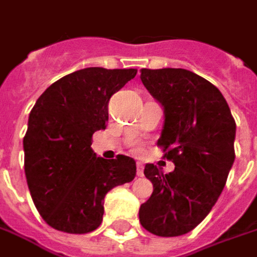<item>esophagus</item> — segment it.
Wrapping results in <instances>:
<instances>
[{"mask_svg":"<svg viewBox=\"0 0 257 257\" xmlns=\"http://www.w3.org/2000/svg\"><path fill=\"white\" fill-rule=\"evenodd\" d=\"M137 175L139 176H143L144 175V165L141 162H137Z\"/></svg>","mask_w":257,"mask_h":257,"instance_id":"esophagus-1","label":"esophagus"}]
</instances>
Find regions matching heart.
Here are the masks:
<instances>
[{"instance_id": "heart-1", "label": "heart", "mask_w": 257, "mask_h": 257, "mask_svg": "<svg viewBox=\"0 0 257 257\" xmlns=\"http://www.w3.org/2000/svg\"><path fill=\"white\" fill-rule=\"evenodd\" d=\"M136 150H139V147H136Z\"/></svg>"}]
</instances>
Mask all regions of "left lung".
Instances as JSON below:
<instances>
[{
    "instance_id": "obj_1",
    "label": "left lung",
    "mask_w": 257,
    "mask_h": 257,
    "mask_svg": "<svg viewBox=\"0 0 257 257\" xmlns=\"http://www.w3.org/2000/svg\"><path fill=\"white\" fill-rule=\"evenodd\" d=\"M141 81L164 107L158 140L175 171L147 164L154 185L140 207V222L158 236L190 232L211 211L235 161L236 124L217 86L183 68L141 70Z\"/></svg>"
}]
</instances>
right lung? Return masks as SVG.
<instances>
[{
	"label": "right lung",
	"mask_w": 257,
	"mask_h": 257,
	"mask_svg": "<svg viewBox=\"0 0 257 257\" xmlns=\"http://www.w3.org/2000/svg\"><path fill=\"white\" fill-rule=\"evenodd\" d=\"M137 70L89 67L51 84L29 114L24 137L25 175L43 220L67 233L95 231L103 218V199L113 187L136 178V161L96 157L92 136L105 130L109 99Z\"/></svg>",
	"instance_id": "add662e5"
}]
</instances>
